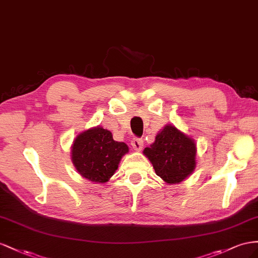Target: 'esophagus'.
Here are the masks:
<instances>
[{"instance_id": "obj_1", "label": "esophagus", "mask_w": 258, "mask_h": 258, "mask_svg": "<svg viewBox=\"0 0 258 258\" xmlns=\"http://www.w3.org/2000/svg\"><path fill=\"white\" fill-rule=\"evenodd\" d=\"M131 145H132V147H133V149H134V150H136V151H141V150L143 149L144 142H143V139L135 137V138L132 139Z\"/></svg>"}]
</instances>
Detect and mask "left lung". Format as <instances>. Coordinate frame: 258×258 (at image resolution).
I'll use <instances>...</instances> for the list:
<instances>
[{"instance_id": "obj_1", "label": "left lung", "mask_w": 258, "mask_h": 258, "mask_svg": "<svg viewBox=\"0 0 258 258\" xmlns=\"http://www.w3.org/2000/svg\"><path fill=\"white\" fill-rule=\"evenodd\" d=\"M196 144L173 125H166L144 150L156 174L167 183H178L196 167Z\"/></svg>"}]
</instances>
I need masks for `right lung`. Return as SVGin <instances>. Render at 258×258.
<instances>
[{"label":"right lung","mask_w":258,"mask_h":258,"mask_svg":"<svg viewBox=\"0 0 258 258\" xmlns=\"http://www.w3.org/2000/svg\"><path fill=\"white\" fill-rule=\"evenodd\" d=\"M126 144L113 141L111 132L102 127L80 134L72 146V162L82 177L93 182H106L117 170Z\"/></svg>","instance_id":"1"}]
</instances>
